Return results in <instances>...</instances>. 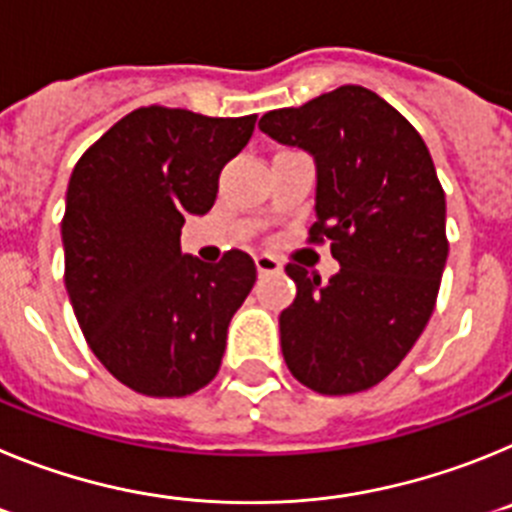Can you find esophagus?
Returning a JSON list of instances; mask_svg holds the SVG:
<instances>
[{"mask_svg": "<svg viewBox=\"0 0 512 512\" xmlns=\"http://www.w3.org/2000/svg\"><path fill=\"white\" fill-rule=\"evenodd\" d=\"M253 261H256V269H259L261 277H264V274H274V271L282 269L279 259H274L271 253H259V256H256Z\"/></svg>", "mask_w": 512, "mask_h": 512, "instance_id": "34e87169", "label": "esophagus"}]
</instances>
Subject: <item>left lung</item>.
I'll list each match as a JSON object with an SVG mask.
<instances>
[{"mask_svg": "<svg viewBox=\"0 0 512 512\" xmlns=\"http://www.w3.org/2000/svg\"><path fill=\"white\" fill-rule=\"evenodd\" d=\"M261 133L315 161V225L341 269L287 264L295 302L279 315L289 372L320 395L369 390L428 325L449 256L446 197L418 130L372 89L346 84L266 112Z\"/></svg>", "mask_w": 512, "mask_h": 512, "instance_id": "obj_1", "label": "left lung"}]
</instances>
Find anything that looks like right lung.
<instances>
[{
    "label": "right lung",
    "instance_id": "right-lung-1",
    "mask_svg": "<svg viewBox=\"0 0 512 512\" xmlns=\"http://www.w3.org/2000/svg\"><path fill=\"white\" fill-rule=\"evenodd\" d=\"M256 115L140 107L79 158L61 223L66 292L104 369L148 397L212 382L235 310L256 282L248 253H182L184 217L215 205L217 176Z\"/></svg>",
    "mask_w": 512,
    "mask_h": 512
}]
</instances>
